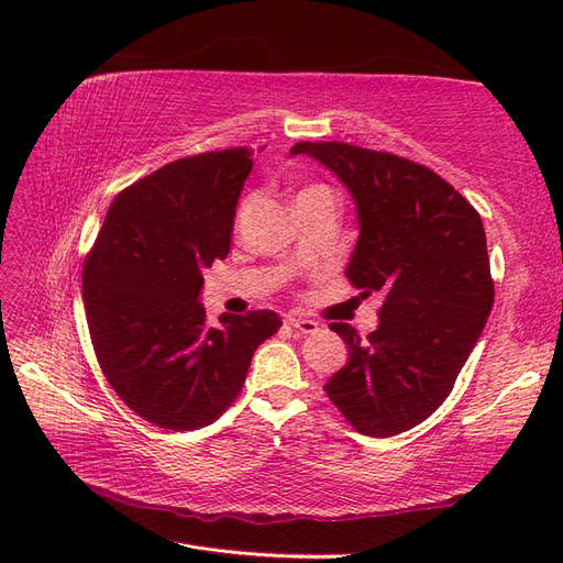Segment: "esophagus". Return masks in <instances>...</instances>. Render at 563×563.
I'll list each match as a JSON object with an SVG mask.
<instances>
[{
    "label": "esophagus",
    "instance_id": "1",
    "mask_svg": "<svg viewBox=\"0 0 563 563\" xmlns=\"http://www.w3.org/2000/svg\"><path fill=\"white\" fill-rule=\"evenodd\" d=\"M286 323H288V327H291V329H296V331L305 333V335H310V333H317V331H319V321L308 319V317L288 314V317H286Z\"/></svg>",
    "mask_w": 563,
    "mask_h": 563
}]
</instances>
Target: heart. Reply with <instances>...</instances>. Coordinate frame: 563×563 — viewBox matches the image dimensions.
Wrapping results in <instances>:
<instances>
[{"label":"heart","mask_w":563,"mask_h":563,"mask_svg":"<svg viewBox=\"0 0 563 563\" xmlns=\"http://www.w3.org/2000/svg\"><path fill=\"white\" fill-rule=\"evenodd\" d=\"M310 190H317V187H310ZM310 190H305V192H310Z\"/></svg>","instance_id":"b5f03b06"}]
</instances>
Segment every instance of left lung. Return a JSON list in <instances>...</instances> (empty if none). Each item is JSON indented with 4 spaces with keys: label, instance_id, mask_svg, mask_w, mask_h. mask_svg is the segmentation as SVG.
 <instances>
[{
    "label": "left lung",
    "instance_id": "1",
    "mask_svg": "<svg viewBox=\"0 0 563 563\" xmlns=\"http://www.w3.org/2000/svg\"><path fill=\"white\" fill-rule=\"evenodd\" d=\"M345 185L360 236L345 275L380 291L378 329L331 323L350 360L323 385L356 432L395 437L430 418L455 385L493 308L486 232L430 168L347 143H298Z\"/></svg>",
    "mask_w": 563,
    "mask_h": 563
}]
</instances>
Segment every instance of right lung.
Instances as JSON below:
<instances>
[{
    "mask_svg": "<svg viewBox=\"0 0 563 563\" xmlns=\"http://www.w3.org/2000/svg\"><path fill=\"white\" fill-rule=\"evenodd\" d=\"M246 147L162 166L126 187L81 272L91 343L108 383L162 430L211 424L240 395L253 352L282 327L272 310L207 323L201 272L228 258Z\"/></svg>",
    "mask_w": 563,
    "mask_h": 563,
    "instance_id": "1",
    "label": "right lung"
}]
</instances>
